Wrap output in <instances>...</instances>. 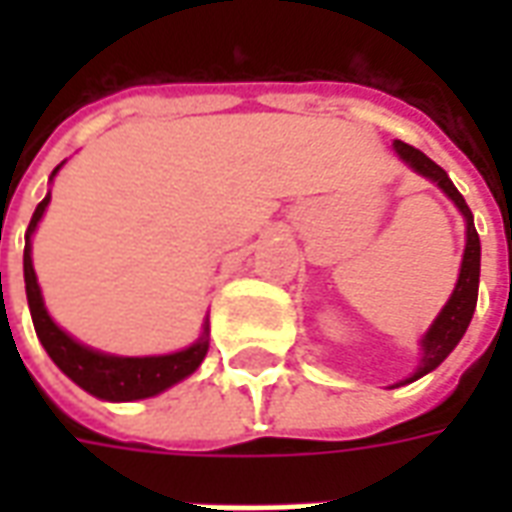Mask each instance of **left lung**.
Returning <instances> with one entry per match:
<instances>
[{
    "instance_id": "1",
    "label": "left lung",
    "mask_w": 512,
    "mask_h": 512,
    "mask_svg": "<svg viewBox=\"0 0 512 512\" xmlns=\"http://www.w3.org/2000/svg\"><path fill=\"white\" fill-rule=\"evenodd\" d=\"M395 153L408 167L419 172L422 178H430L436 186H439L447 197H450L458 211L463 213L466 219V249H463V263H461V274H458V282H455V290H452L450 301L444 304V310L439 312V318L433 321L425 337H422V359H419L417 373L411 378H406L403 384H411L417 378L428 376L430 370L436 367L452 354V348L461 343V337L469 329V321H472L474 307H477V288H480V235L474 230V216L469 211V205L461 197V191L452 186L450 175L436 164L430 161L422 150L417 147L406 145L395 139Z\"/></svg>"
}]
</instances>
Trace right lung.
Here are the masks:
<instances>
[{"mask_svg": "<svg viewBox=\"0 0 512 512\" xmlns=\"http://www.w3.org/2000/svg\"><path fill=\"white\" fill-rule=\"evenodd\" d=\"M62 167V164H60ZM57 167V169H60ZM57 169L51 175H57ZM51 194L43 197L32 222L27 227V244H24V282H27V301L29 312H32V323L38 340L51 356V362L60 367L65 376L71 378L73 384H79L84 392L101 397V400H142V397H153L164 392L172 384H178L186 376H191L200 362L208 354V326L194 345L183 348L178 354L164 356H112L93 351L87 345L76 343L71 334H65L51 321V315L43 307V296H40L38 277L32 268V244L29 238L38 227L40 216L49 205Z\"/></svg>", "mask_w": 512, "mask_h": 512, "instance_id": "right-lung-1", "label": "right lung"}]
</instances>
